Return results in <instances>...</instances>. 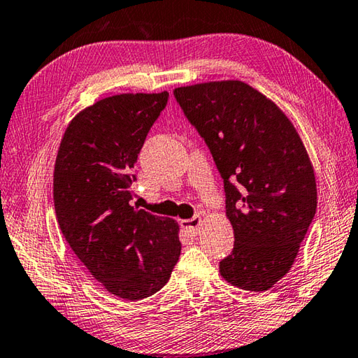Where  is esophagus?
<instances>
[{
    "mask_svg": "<svg viewBox=\"0 0 358 358\" xmlns=\"http://www.w3.org/2000/svg\"><path fill=\"white\" fill-rule=\"evenodd\" d=\"M200 224H201V219L199 216L192 219H185L181 220V229L187 233V236H197V233L200 230Z\"/></svg>",
    "mask_w": 358,
    "mask_h": 358,
    "instance_id": "obj_1",
    "label": "esophagus"
}]
</instances>
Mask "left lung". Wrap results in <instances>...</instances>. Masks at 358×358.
<instances>
[{"instance_id":"left-lung-1","label":"left lung","mask_w":358,"mask_h":358,"mask_svg":"<svg viewBox=\"0 0 358 358\" xmlns=\"http://www.w3.org/2000/svg\"><path fill=\"white\" fill-rule=\"evenodd\" d=\"M173 95L224 180L235 245L220 275L241 289H269L288 274L316 213L315 171L301 136L243 81L194 84Z\"/></svg>"}]
</instances>
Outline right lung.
I'll return each mask as SVG.
<instances>
[{"label": "right lung", "mask_w": 358, "mask_h": 358, "mask_svg": "<svg viewBox=\"0 0 358 358\" xmlns=\"http://www.w3.org/2000/svg\"><path fill=\"white\" fill-rule=\"evenodd\" d=\"M169 94H120L73 117L56 157L53 199L71 250L111 294L141 301L177 264L178 224L129 205L131 173Z\"/></svg>", "instance_id": "1"}]
</instances>
